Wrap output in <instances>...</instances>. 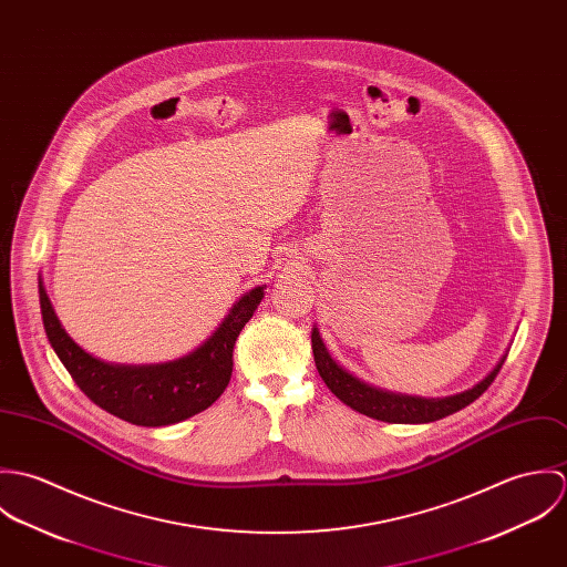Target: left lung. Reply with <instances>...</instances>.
Here are the masks:
<instances>
[{"instance_id": "obj_1", "label": "left lung", "mask_w": 567, "mask_h": 567, "mask_svg": "<svg viewBox=\"0 0 567 567\" xmlns=\"http://www.w3.org/2000/svg\"><path fill=\"white\" fill-rule=\"evenodd\" d=\"M312 351H315V362H317L319 375L323 378L327 389L342 404L353 408L360 414H367L371 419L386 421V423H430V421H439L447 414L458 412L461 408L476 402L485 393L506 360V353H504L499 358V362L486 373L478 384H474L472 389H467L463 393L447 395V398H419V395H405V393L378 389V386L355 378L344 367H340L331 358L329 349L324 347L323 336L317 324L312 327Z\"/></svg>"}]
</instances>
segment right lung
Listing matches in <instances>:
<instances>
[{
  "instance_id": "add662e5",
  "label": "right lung",
  "mask_w": 567,
  "mask_h": 567,
  "mask_svg": "<svg viewBox=\"0 0 567 567\" xmlns=\"http://www.w3.org/2000/svg\"><path fill=\"white\" fill-rule=\"evenodd\" d=\"M255 286L231 306L216 331L183 358L159 364H115L86 353L59 321L39 277V301L48 340L82 393L102 410L144 427L185 421L214 404L234 371V344L264 299Z\"/></svg>"
}]
</instances>
